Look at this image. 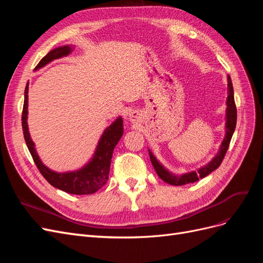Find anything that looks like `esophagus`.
Listing matches in <instances>:
<instances>
[{
	"label": "esophagus",
	"mask_w": 263,
	"mask_h": 263,
	"mask_svg": "<svg viewBox=\"0 0 263 263\" xmlns=\"http://www.w3.org/2000/svg\"><path fill=\"white\" fill-rule=\"evenodd\" d=\"M137 118H138V114H137L136 112H133V113L129 115V119H130V121H133V122H136Z\"/></svg>",
	"instance_id": "esophagus-1"
}]
</instances>
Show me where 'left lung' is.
Returning <instances> with one entry per match:
<instances>
[{
    "label": "left lung",
    "mask_w": 263,
    "mask_h": 263,
    "mask_svg": "<svg viewBox=\"0 0 263 263\" xmlns=\"http://www.w3.org/2000/svg\"><path fill=\"white\" fill-rule=\"evenodd\" d=\"M227 80H228V84H227L228 97H227V113H226V135H225L224 140L221 142V146L217 156L215 157L209 164H206L205 166L198 169L197 171L185 173L183 174V176L177 177V176H173V174H171L169 171H166L162 166V164L159 163V161L153 155V153L149 151L151 163H153L159 178L163 180L164 182L169 183L171 185H183V184H187V183L196 182L200 179H203L206 176H209V174L214 170H216L220 165L221 161L224 160L225 155L227 153L229 144H230V140H232L233 134L235 132L236 122H237V108H236L235 99H234V87L232 83V79H230L229 76L227 77Z\"/></svg>",
    "instance_id": "obj_1"
}]
</instances>
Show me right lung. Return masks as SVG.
<instances>
[{
    "label": "right lung",
    "mask_w": 263,
    "mask_h": 263,
    "mask_svg": "<svg viewBox=\"0 0 263 263\" xmlns=\"http://www.w3.org/2000/svg\"><path fill=\"white\" fill-rule=\"evenodd\" d=\"M72 48L70 46H63L59 47L51 50L47 53L45 57L39 61L36 66V70L44 67L50 61L63 57V55H68ZM27 105H28V83L25 87V98H24V106H23V113H22V126H23V134L24 138H25L27 148L29 153L33 157V160L37 168L43 174V177L48 181L50 184L59 190L65 191L70 194H77V195H86V194H93L100 190L102 186L105 185V183L108 180V173L110 168V161H112V156L115 146L117 142L123 136V119L118 117L116 121L110 125L109 127L104 130V134L99 141V145L97 147L94 157L92 160L84 165L82 169L73 171V172H66V173H57L51 171L47 168L45 164L39 159L35 145L33 140H31L28 132L27 126Z\"/></svg>",
    "instance_id": "add662e5"
}]
</instances>
